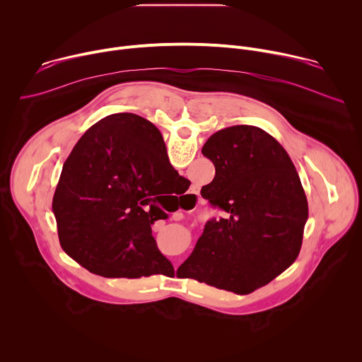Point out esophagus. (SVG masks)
Here are the masks:
<instances>
[{
    "instance_id": "34e87169",
    "label": "esophagus",
    "mask_w": 362,
    "mask_h": 362,
    "mask_svg": "<svg viewBox=\"0 0 362 362\" xmlns=\"http://www.w3.org/2000/svg\"><path fill=\"white\" fill-rule=\"evenodd\" d=\"M194 194H197V192H193V190H192V193H190L189 196H186V197H194Z\"/></svg>"
}]
</instances>
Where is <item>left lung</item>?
<instances>
[{
  "mask_svg": "<svg viewBox=\"0 0 362 362\" xmlns=\"http://www.w3.org/2000/svg\"><path fill=\"white\" fill-rule=\"evenodd\" d=\"M216 173L202 197L225 218L206 222L185 276L235 293H250L298 257L308 202L286 150L265 130L232 126L202 147Z\"/></svg>",
  "mask_w": 362,
  "mask_h": 362,
  "instance_id": "left-lung-1",
  "label": "left lung"
}]
</instances>
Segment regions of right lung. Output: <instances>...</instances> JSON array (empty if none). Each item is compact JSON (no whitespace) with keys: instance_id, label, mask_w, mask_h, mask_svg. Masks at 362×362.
Segmentation results:
<instances>
[{"instance_id":"1","label":"right lung","mask_w":362,"mask_h":362,"mask_svg":"<svg viewBox=\"0 0 362 362\" xmlns=\"http://www.w3.org/2000/svg\"><path fill=\"white\" fill-rule=\"evenodd\" d=\"M180 177L153 123L133 113L101 119L63 165L53 197L62 247L106 278L173 274L151 225L168 218L159 203Z\"/></svg>"}]
</instances>
